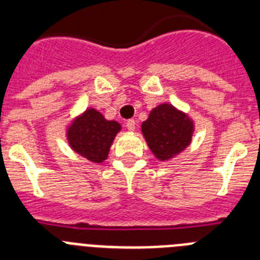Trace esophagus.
Returning a JSON list of instances; mask_svg holds the SVG:
<instances>
[{"instance_id":"esophagus-1","label":"esophagus","mask_w":260,"mask_h":260,"mask_svg":"<svg viewBox=\"0 0 260 260\" xmlns=\"http://www.w3.org/2000/svg\"><path fill=\"white\" fill-rule=\"evenodd\" d=\"M126 127H127V130H130V132H134L135 130V121L134 119H127L126 121Z\"/></svg>"}]
</instances>
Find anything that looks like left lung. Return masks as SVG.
<instances>
[{
  "mask_svg": "<svg viewBox=\"0 0 260 260\" xmlns=\"http://www.w3.org/2000/svg\"><path fill=\"white\" fill-rule=\"evenodd\" d=\"M142 132L156 157L169 160L190 144L192 123L189 117L174 107L161 104L142 123Z\"/></svg>",
  "mask_w": 260,
  "mask_h": 260,
  "instance_id": "obj_1",
  "label": "left lung"
}]
</instances>
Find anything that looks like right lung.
<instances>
[{
    "label": "right lung",
    "instance_id": "add662e5",
    "mask_svg": "<svg viewBox=\"0 0 260 260\" xmlns=\"http://www.w3.org/2000/svg\"><path fill=\"white\" fill-rule=\"evenodd\" d=\"M119 128L116 121H107L98 110L88 109L69 127L68 139L75 152L89 161L102 162Z\"/></svg>",
    "mask_w": 260,
    "mask_h": 260
}]
</instances>
